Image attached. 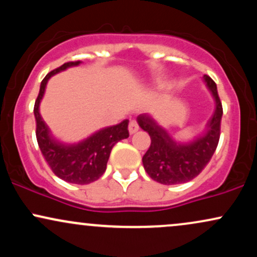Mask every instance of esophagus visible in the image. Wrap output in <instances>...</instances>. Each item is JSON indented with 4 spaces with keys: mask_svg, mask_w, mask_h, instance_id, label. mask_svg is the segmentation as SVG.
I'll use <instances>...</instances> for the list:
<instances>
[{
    "mask_svg": "<svg viewBox=\"0 0 257 257\" xmlns=\"http://www.w3.org/2000/svg\"><path fill=\"white\" fill-rule=\"evenodd\" d=\"M128 129H129V133H131V134H134V133H137L139 131V125H138L137 120H134V119L131 120V122H129Z\"/></svg>",
    "mask_w": 257,
    "mask_h": 257,
    "instance_id": "esophagus-1",
    "label": "esophagus"
}]
</instances>
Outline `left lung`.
Returning a JSON list of instances; mask_svg holds the SVG:
<instances>
[{
  "label": "left lung",
  "instance_id": "8db88e82",
  "mask_svg": "<svg viewBox=\"0 0 257 257\" xmlns=\"http://www.w3.org/2000/svg\"><path fill=\"white\" fill-rule=\"evenodd\" d=\"M203 81L215 100V111L206 123L203 135L188 144L174 141L169 134L158 125L149 114H140L138 123L141 129L149 133L151 145L143 157V164L150 178L163 185H178L199 175L213 157L220 139L222 104L217 94L216 83L204 75Z\"/></svg>",
  "mask_w": 257,
  "mask_h": 257
}]
</instances>
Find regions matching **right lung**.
Here are the masks:
<instances>
[{
    "instance_id": "right-lung-1",
    "label": "right lung",
    "mask_w": 257,
    "mask_h": 257,
    "mask_svg": "<svg viewBox=\"0 0 257 257\" xmlns=\"http://www.w3.org/2000/svg\"><path fill=\"white\" fill-rule=\"evenodd\" d=\"M81 61H69L53 70L41 82L40 93L35 101L34 113L36 118V138L44 159L52 172L70 184L87 185L98 180L106 170L112 147L123 139L129 137L128 119L119 124L107 126L94 133L89 138L73 145H65L52 137L48 125L40 113V104L46 85L52 76L64 71L67 67L77 66Z\"/></svg>"
}]
</instances>
